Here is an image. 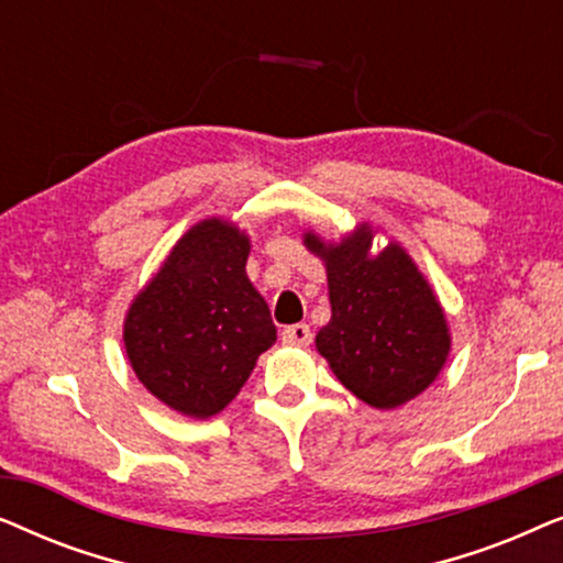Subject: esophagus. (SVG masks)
I'll return each mask as SVG.
<instances>
[{
	"mask_svg": "<svg viewBox=\"0 0 563 563\" xmlns=\"http://www.w3.org/2000/svg\"><path fill=\"white\" fill-rule=\"evenodd\" d=\"M312 341V333L310 328L302 325V322H297V325H289L282 330V343L284 345H295V349H305V345H310Z\"/></svg>",
	"mask_w": 563,
	"mask_h": 563,
	"instance_id": "34e87169",
	"label": "esophagus"
}]
</instances>
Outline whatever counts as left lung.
I'll return each instance as SVG.
<instances>
[{"mask_svg": "<svg viewBox=\"0 0 563 563\" xmlns=\"http://www.w3.org/2000/svg\"><path fill=\"white\" fill-rule=\"evenodd\" d=\"M376 230L358 222L341 241L305 230V249L328 274L330 322L314 349L361 402L395 410L443 372L451 328L435 289L402 243L374 253Z\"/></svg>", "mask_w": 563, "mask_h": 563, "instance_id": "8db88e82", "label": "left lung"}]
</instances>
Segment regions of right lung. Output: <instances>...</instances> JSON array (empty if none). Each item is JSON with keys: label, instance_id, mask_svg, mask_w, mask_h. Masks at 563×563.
Returning a JSON list of instances; mask_svg holds the SVG:
<instances>
[{"label": "right lung", "instance_id": "right-lung-1", "mask_svg": "<svg viewBox=\"0 0 563 563\" xmlns=\"http://www.w3.org/2000/svg\"><path fill=\"white\" fill-rule=\"evenodd\" d=\"M249 253L233 220H199L128 307L122 343L137 382L184 418L225 410L276 343L266 299L245 274Z\"/></svg>", "mask_w": 563, "mask_h": 563}]
</instances>
